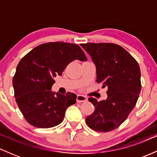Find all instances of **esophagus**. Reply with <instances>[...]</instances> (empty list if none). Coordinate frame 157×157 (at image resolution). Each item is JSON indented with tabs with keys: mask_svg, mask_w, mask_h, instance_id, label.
I'll return each instance as SVG.
<instances>
[{
	"mask_svg": "<svg viewBox=\"0 0 157 157\" xmlns=\"http://www.w3.org/2000/svg\"><path fill=\"white\" fill-rule=\"evenodd\" d=\"M87 97L83 95H77V102H84L87 101Z\"/></svg>",
	"mask_w": 157,
	"mask_h": 157,
	"instance_id": "1",
	"label": "esophagus"
}]
</instances>
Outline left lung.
I'll return each instance as SVG.
<instances>
[{
  "mask_svg": "<svg viewBox=\"0 0 157 157\" xmlns=\"http://www.w3.org/2000/svg\"><path fill=\"white\" fill-rule=\"evenodd\" d=\"M96 66L97 80L108 87L107 99L98 102L89 97L94 111L86 119L94 131L108 132L118 128L134 109L141 91V73L138 63L117 44H82Z\"/></svg>",
  "mask_w": 157,
  "mask_h": 157,
  "instance_id": "8db88e82",
  "label": "left lung"
}]
</instances>
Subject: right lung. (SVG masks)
<instances>
[{
    "mask_svg": "<svg viewBox=\"0 0 157 157\" xmlns=\"http://www.w3.org/2000/svg\"><path fill=\"white\" fill-rule=\"evenodd\" d=\"M75 60L86 61L78 45L64 42L37 46L21 59L13 77L16 102L32 125L48 128L61 123L68 106L76 102L77 95L51 91L54 77L61 75Z\"/></svg>",
    "mask_w": 157,
    "mask_h": 157,
    "instance_id": "add662e5",
    "label": "right lung"
}]
</instances>
